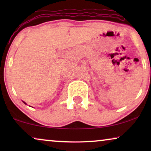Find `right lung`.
Listing matches in <instances>:
<instances>
[{
	"mask_svg": "<svg viewBox=\"0 0 151 151\" xmlns=\"http://www.w3.org/2000/svg\"><path fill=\"white\" fill-rule=\"evenodd\" d=\"M24 102V104H26V103H25V102Z\"/></svg>",
	"mask_w": 151,
	"mask_h": 151,
	"instance_id": "obj_1",
	"label": "right lung"
}]
</instances>
